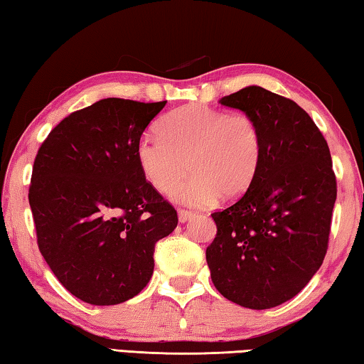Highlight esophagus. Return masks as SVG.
Masks as SVG:
<instances>
[{"instance_id":"1","label":"esophagus","mask_w":364,"mask_h":364,"mask_svg":"<svg viewBox=\"0 0 364 364\" xmlns=\"http://www.w3.org/2000/svg\"><path fill=\"white\" fill-rule=\"evenodd\" d=\"M194 212H191V210H184V208H180V210H178V220L181 221V223H186V221H189L191 218H194Z\"/></svg>"}]
</instances>
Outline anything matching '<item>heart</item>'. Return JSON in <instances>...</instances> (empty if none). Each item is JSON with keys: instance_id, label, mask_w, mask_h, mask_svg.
Segmentation results:
<instances>
[{"instance_id": "1", "label": "heart", "mask_w": 364, "mask_h": 364, "mask_svg": "<svg viewBox=\"0 0 364 364\" xmlns=\"http://www.w3.org/2000/svg\"><path fill=\"white\" fill-rule=\"evenodd\" d=\"M159 134L144 133L136 160L151 186L175 194L183 204L204 207L221 196L236 200L247 193L260 170L263 133L254 115L226 112L207 104H186L159 122Z\"/></svg>"}]
</instances>
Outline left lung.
<instances>
[{
	"label": "left lung",
	"mask_w": 364,
	"mask_h": 364,
	"mask_svg": "<svg viewBox=\"0 0 364 364\" xmlns=\"http://www.w3.org/2000/svg\"><path fill=\"white\" fill-rule=\"evenodd\" d=\"M220 102L258 120L263 159L247 193L212 213L217 236L207 264L223 297L267 310L295 297L328 252L337 197L329 146L299 104L262 86Z\"/></svg>",
	"instance_id": "obj_1"
}]
</instances>
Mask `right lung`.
Listing matches in <instances>:
<instances>
[{
	"instance_id": "right-lung-1",
	"label": "right lung",
	"mask_w": 364,
	"mask_h": 364,
	"mask_svg": "<svg viewBox=\"0 0 364 364\" xmlns=\"http://www.w3.org/2000/svg\"><path fill=\"white\" fill-rule=\"evenodd\" d=\"M165 104L97 101L54 127L35 157L28 202L38 249L86 304L117 305L143 291L156 242L178 225L136 160L138 139Z\"/></svg>"
}]
</instances>
